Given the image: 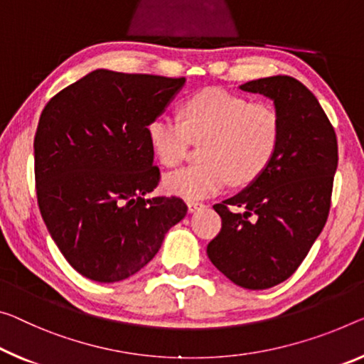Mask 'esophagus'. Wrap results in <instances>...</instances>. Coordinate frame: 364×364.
<instances>
[{
	"instance_id": "esophagus-1",
	"label": "esophagus",
	"mask_w": 364,
	"mask_h": 364,
	"mask_svg": "<svg viewBox=\"0 0 364 364\" xmlns=\"http://www.w3.org/2000/svg\"><path fill=\"white\" fill-rule=\"evenodd\" d=\"M187 206H188V211L190 213H195V211L197 210H200V208H203V203H201V201H195V200H188L187 201Z\"/></svg>"
}]
</instances>
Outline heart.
Returning a JSON list of instances; mask_svg holds the SVG:
<instances>
[{"instance_id":"obj_1","label":"heart","mask_w":364,"mask_h":364,"mask_svg":"<svg viewBox=\"0 0 364 364\" xmlns=\"http://www.w3.org/2000/svg\"><path fill=\"white\" fill-rule=\"evenodd\" d=\"M181 122L156 117L146 127L154 159L164 167L182 163L192 143H201V164L164 177V188L183 198L221 192L231 181L244 187L257 181L275 158L282 124L277 110L220 87L203 89L186 99Z\"/></svg>"}]
</instances>
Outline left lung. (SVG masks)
<instances>
[{
  "instance_id": "obj_1",
  "label": "left lung",
  "mask_w": 364,
  "mask_h": 364,
  "mask_svg": "<svg viewBox=\"0 0 364 364\" xmlns=\"http://www.w3.org/2000/svg\"><path fill=\"white\" fill-rule=\"evenodd\" d=\"M239 87L273 100L282 136L264 174L213 206L221 231L206 254L237 287L267 289L298 270L326 226L338 146L326 112L303 82L278 75Z\"/></svg>"
}]
</instances>
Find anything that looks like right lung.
I'll return each mask as SVG.
<instances>
[{"label": "right lung", "instance_id": "obj_1", "mask_svg": "<svg viewBox=\"0 0 364 364\" xmlns=\"http://www.w3.org/2000/svg\"><path fill=\"white\" fill-rule=\"evenodd\" d=\"M183 85L186 77L96 70L42 110L33 139L38 208L82 277L135 275L187 215L182 198H144L161 177L146 127Z\"/></svg>", "mask_w": 364, "mask_h": 364}]
</instances>
